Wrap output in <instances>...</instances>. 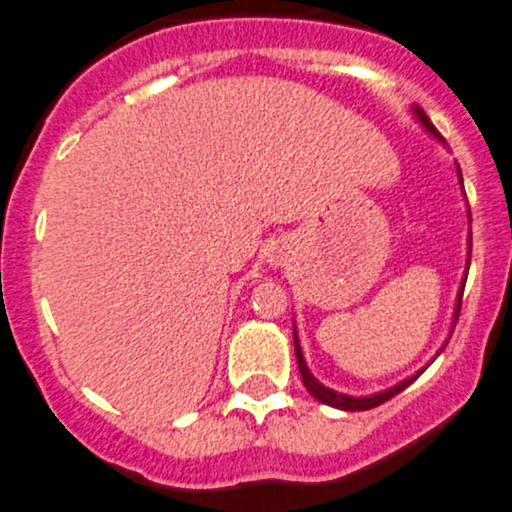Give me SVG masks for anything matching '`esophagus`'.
I'll list each match as a JSON object with an SVG mask.
<instances>
[{
  "mask_svg": "<svg viewBox=\"0 0 512 512\" xmlns=\"http://www.w3.org/2000/svg\"><path fill=\"white\" fill-rule=\"evenodd\" d=\"M285 262H287V257H285V252H282V250H277V247H275V250H272L270 252V265H285Z\"/></svg>",
  "mask_w": 512,
  "mask_h": 512,
  "instance_id": "34e87169",
  "label": "esophagus"
}]
</instances>
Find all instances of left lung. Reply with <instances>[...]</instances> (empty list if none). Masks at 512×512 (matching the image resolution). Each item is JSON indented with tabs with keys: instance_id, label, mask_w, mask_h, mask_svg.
<instances>
[{
	"instance_id": "1",
	"label": "left lung",
	"mask_w": 512,
	"mask_h": 512,
	"mask_svg": "<svg viewBox=\"0 0 512 512\" xmlns=\"http://www.w3.org/2000/svg\"><path fill=\"white\" fill-rule=\"evenodd\" d=\"M411 111H414L416 121L421 123V126L426 128V131L431 133L433 138H436V141L446 143V141H443V136H441V133H438L436 128H433V123L428 121V116H426V113H423V108L414 106V108H411ZM456 173H458V183L463 185V175H461V168H458V165H456ZM468 223H471V210H468ZM468 265H471V232H468V260H466V267H468ZM463 287H466V275H463V282H461V287H458V297H456V312H453V324L458 322V312H461V297H463ZM292 332H294V354H297V366H299V374H302V381H304V386H307V391H309V394L314 396V399H317V401H322V404H327V406H334V409H342V411H366V409H374V406H381V404H384V401H389L391 396L401 394V391H404L406 386H411V384H414V381L418 379V376L423 374V369H421V371H416L414 376H409V379L399 381V384H396V386H391V389L376 391V394H369V396H349V394H339V391L329 389V386L319 384V381L314 379V374H312V371H309L307 361H304L302 347H299L297 327H292ZM448 339H451V337H448ZM441 352H443V347L438 349V354H441ZM438 354H436V356H438ZM436 356H433V359H436ZM433 359H431V361H433Z\"/></svg>"
}]
</instances>
